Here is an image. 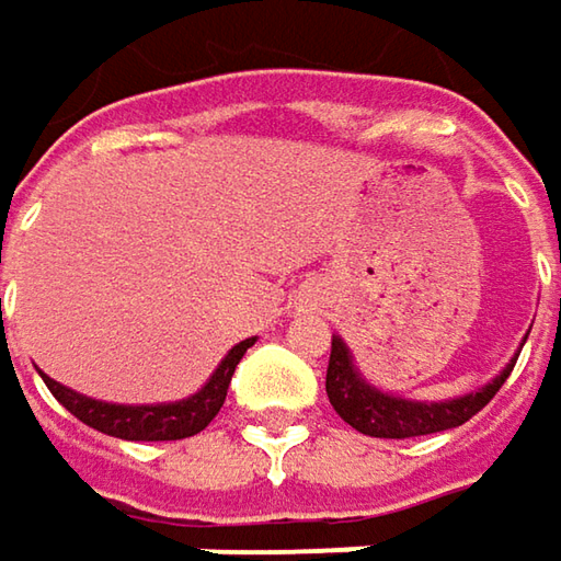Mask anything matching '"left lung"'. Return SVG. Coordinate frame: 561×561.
Instances as JSON below:
<instances>
[{"label":"left lung","mask_w":561,"mask_h":561,"mask_svg":"<svg viewBox=\"0 0 561 561\" xmlns=\"http://www.w3.org/2000/svg\"><path fill=\"white\" fill-rule=\"evenodd\" d=\"M525 340H522V346H525ZM518 353L508 358L506 368L493 380H486L484 387H478L471 393H462V397L427 402V399L399 397V393H387V390L375 387L368 377L358 371L356 358L350 353L346 340L334 336L324 387H328V399H331L334 412L350 427H356V431L368 434V437L405 440V437H421V434H437V431L459 427L471 415H478L486 402L500 393V387L506 383L508 371L515 368Z\"/></svg>","instance_id":"obj_1"}]
</instances>
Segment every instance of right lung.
Returning <instances> with one entry per match:
<instances>
[{
    "mask_svg": "<svg viewBox=\"0 0 561 561\" xmlns=\"http://www.w3.org/2000/svg\"><path fill=\"white\" fill-rule=\"evenodd\" d=\"M255 343V336L240 340L230 353H227L211 377L205 380L196 393L174 402H152V405H124V402H105V399H93L77 393L71 387L58 383L49 375H43L49 393H53L75 419L83 424L96 427L108 437L118 440H184L208 427V421L221 412L230 387V377L237 371L240 358L247 356V350Z\"/></svg>",
    "mask_w": 561,
    "mask_h": 561,
    "instance_id": "1",
    "label": "right lung"
}]
</instances>
